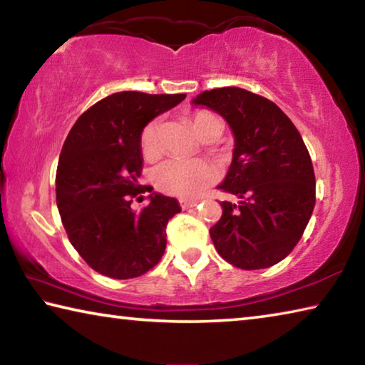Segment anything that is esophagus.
<instances>
[{
	"mask_svg": "<svg viewBox=\"0 0 365 365\" xmlns=\"http://www.w3.org/2000/svg\"><path fill=\"white\" fill-rule=\"evenodd\" d=\"M197 205L196 200H180V207L182 209H190V207H195Z\"/></svg>",
	"mask_w": 365,
	"mask_h": 365,
	"instance_id": "obj_1",
	"label": "esophagus"
}]
</instances>
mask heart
I'll return each instance as SVG.
<instances>
[{
	"label": "heart",
	"mask_w": 365,
	"mask_h": 365,
	"mask_svg": "<svg viewBox=\"0 0 365 365\" xmlns=\"http://www.w3.org/2000/svg\"><path fill=\"white\" fill-rule=\"evenodd\" d=\"M190 123L197 137L202 138L207 133H219L222 130L220 120L209 110H196L191 114ZM140 151L148 160H154L160 153L159 146V120L148 122L140 133ZM215 169L201 159H178L164 160L154 170V185L163 193L178 197H195L214 183Z\"/></svg>",
	"instance_id": "b5f03b06"
}]
</instances>
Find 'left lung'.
I'll use <instances>...</instances> for the list:
<instances>
[{
	"label": "left lung",
	"instance_id": "1",
	"mask_svg": "<svg viewBox=\"0 0 365 365\" xmlns=\"http://www.w3.org/2000/svg\"><path fill=\"white\" fill-rule=\"evenodd\" d=\"M232 127L235 151L211 227L219 255L243 270L267 269L285 259L304 233L316 205V175L298 128L267 98L238 86L206 90L195 98Z\"/></svg>",
	"mask_w": 365,
	"mask_h": 365
}]
</instances>
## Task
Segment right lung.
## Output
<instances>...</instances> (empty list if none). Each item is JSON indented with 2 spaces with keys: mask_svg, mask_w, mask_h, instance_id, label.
I'll return each instance as SVG.
<instances>
[{
  "mask_svg": "<svg viewBox=\"0 0 365 365\" xmlns=\"http://www.w3.org/2000/svg\"><path fill=\"white\" fill-rule=\"evenodd\" d=\"M185 95L119 91L95 103L73 123L56 172V202L69 242L98 274L135 279L165 251V227L180 212L175 197L151 195L140 212L132 209L146 185L140 133Z\"/></svg>",
  "mask_w": 365,
  "mask_h": 365,
  "instance_id": "obj_1",
  "label": "right lung"
}]
</instances>
